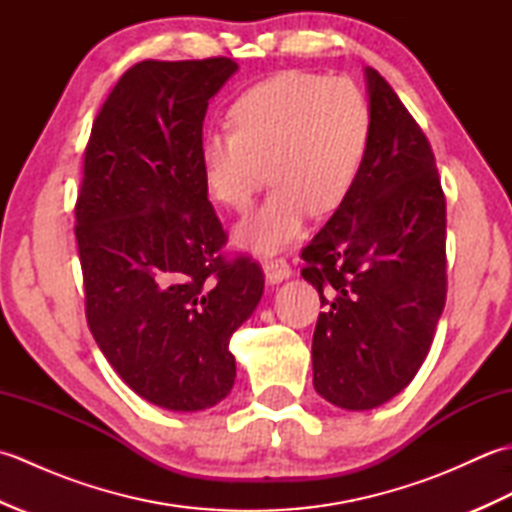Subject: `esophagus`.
<instances>
[{
  "label": "esophagus",
  "mask_w": 512,
  "mask_h": 512,
  "mask_svg": "<svg viewBox=\"0 0 512 512\" xmlns=\"http://www.w3.org/2000/svg\"><path fill=\"white\" fill-rule=\"evenodd\" d=\"M262 268L264 275L268 279V284H279L286 277H290V264L284 257H264L262 259Z\"/></svg>",
  "instance_id": "34e87169"
}]
</instances>
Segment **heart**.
Masks as SVG:
<instances>
[{
  "label": "heart",
  "mask_w": 512,
  "mask_h": 512,
  "mask_svg": "<svg viewBox=\"0 0 512 512\" xmlns=\"http://www.w3.org/2000/svg\"><path fill=\"white\" fill-rule=\"evenodd\" d=\"M228 123L231 129L202 138L206 189L226 209L246 211L270 178L266 202L239 224L237 237L275 250L301 233L310 211L328 215L350 195L367 154L372 110L350 79L284 70L239 94Z\"/></svg>",
  "instance_id": "heart-1"
}]
</instances>
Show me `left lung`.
<instances>
[{"instance_id":"8db88e82","label":"left lung","mask_w":512,"mask_h":512,"mask_svg":"<svg viewBox=\"0 0 512 512\" xmlns=\"http://www.w3.org/2000/svg\"><path fill=\"white\" fill-rule=\"evenodd\" d=\"M372 134L354 189L301 250L323 312L314 389L350 411L405 389L447 301V200L436 156L391 85L367 68Z\"/></svg>"}]
</instances>
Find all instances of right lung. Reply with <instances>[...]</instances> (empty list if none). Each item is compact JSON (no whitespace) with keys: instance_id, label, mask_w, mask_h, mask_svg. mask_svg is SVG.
Instances as JSON below:
<instances>
[{"instance_id":"1","label":"right lung","mask_w":512,"mask_h":512,"mask_svg":"<svg viewBox=\"0 0 512 512\" xmlns=\"http://www.w3.org/2000/svg\"><path fill=\"white\" fill-rule=\"evenodd\" d=\"M228 57L140 61L107 96L83 154L74 235L94 341L138 396L171 411L217 405L228 350L264 292L262 266L228 259L200 162Z\"/></svg>"}]
</instances>
